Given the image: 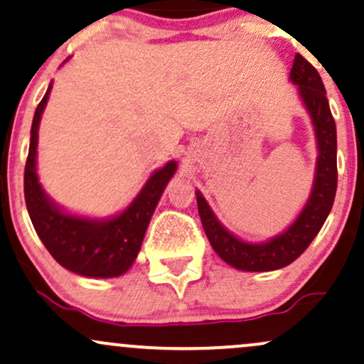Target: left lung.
I'll list each match as a JSON object with an SVG mask.
<instances>
[{"label":"left lung","mask_w":364,"mask_h":364,"mask_svg":"<svg viewBox=\"0 0 364 364\" xmlns=\"http://www.w3.org/2000/svg\"><path fill=\"white\" fill-rule=\"evenodd\" d=\"M289 78L292 83L298 85L304 107L310 112L313 128H315L316 147H318L311 193L294 223L281 235L265 243H246L229 232L217 220L207 200L200 191H196L200 219H202V225L214 252L225 263L246 272H270L294 262L318 235L336 198L337 132L336 121L332 118L327 95H325L327 92H325L323 82L315 66L304 60L301 54L294 56Z\"/></svg>","instance_id":"obj_1"}]
</instances>
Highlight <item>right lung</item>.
<instances>
[{
    "instance_id": "add662e5",
    "label": "right lung",
    "mask_w": 364,
    "mask_h": 364,
    "mask_svg": "<svg viewBox=\"0 0 364 364\" xmlns=\"http://www.w3.org/2000/svg\"><path fill=\"white\" fill-rule=\"evenodd\" d=\"M51 89L53 85L49 83L32 119L31 145L23 174V193L28 215L37 236L61 267L85 277H118L135 262L150 217L156 210L166 185L176 173L178 164L176 161H169L164 168L157 169L147 179L135 200L118 215L109 219H89L66 214L44 193L36 168L39 139L37 132Z\"/></svg>"
}]
</instances>
